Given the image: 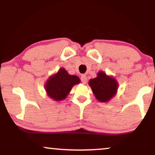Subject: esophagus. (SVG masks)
<instances>
[{
    "label": "esophagus",
    "instance_id": "esophagus-1",
    "mask_svg": "<svg viewBox=\"0 0 155 155\" xmlns=\"http://www.w3.org/2000/svg\"><path fill=\"white\" fill-rule=\"evenodd\" d=\"M81 81H82V83L83 84H85L86 83H87V76L85 75V74H83L82 76H81Z\"/></svg>",
    "mask_w": 155,
    "mask_h": 155
}]
</instances>
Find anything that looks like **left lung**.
I'll use <instances>...</instances> for the list:
<instances>
[{"label": "left lung", "mask_w": 155, "mask_h": 155, "mask_svg": "<svg viewBox=\"0 0 155 155\" xmlns=\"http://www.w3.org/2000/svg\"><path fill=\"white\" fill-rule=\"evenodd\" d=\"M89 85L96 98L101 103L109 102L115 96L118 89L117 80L103 71H99L96 78L89 81Z\"/></svg>", "instance_id": "left-lung-1"}]
</instances>
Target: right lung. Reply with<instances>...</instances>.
I'll list each match as a JSON object with an SVG mask.
<instances>
[{
  "mask_svg": "<svg viewBox=\"0 0 155 155\" xmlns=\"http://www.w3.org/2000/svg\"><path fill=\"white\" fill-rule=\"evenodd\" d=\"M80 82L77 76L70 75L65 68H61L48 78L44 87L48 97L54 101H61L68 96L73 86Z\"/></svg>",
  "mask_w": 155,
  "mask_h": 155,
  "instance_id": "1",
  "label": "right lung"
}]
</instances>
